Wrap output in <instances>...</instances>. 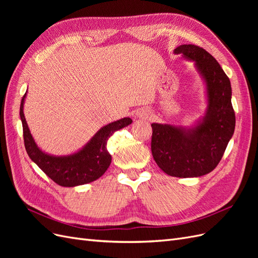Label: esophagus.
I'll return each mask as SVG.
<instances>
[{
  "instance_id": "esophagus-1",
  "label": "esophagus",
  "mask_w": 258,
  "mask_h": 258,
  "mask_svg": "<svg viewBox=\"0 0 258 258\" xmlns=\"http://www.w3.org/2000/svg\"><path fill=\"white\" fill-rule=\"evenodd\" d=\"M147 113H142V115H141V117H143V118H146V117H147Z\"/></svg>"
}]
</instances>
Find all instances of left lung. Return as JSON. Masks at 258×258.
I'll use <instances>...</instances> for the list:
<instances>
[{
  "instance_id": "obj_1",
  "label": "left lung",
  "mask_w": 258,
  "mask_h": 258,
  "mask_svg": "<svg viewBox=\"0 0 258 258\" xmlns=\"http://www.w3.org/2000/svg\"><path fill=\"white\" fill-rule=\"evenodd\" d=\"M195 61L207 85L208 110L204 120L191 129L152 123V154L158 167L171 176L196 177L220 163L236 126L228 76L213 56L197 45L174 49Z\"/></svg>"
}]
</instances>
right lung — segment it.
<instances>
[{"instance_id":"obj_1","label":"right lung","mask_w":258,"mask_h":258,"mask_svg":"<svg viewBox=\"0 0 258 258\" xmlns=\"http://www.w3.org/2000/svg\"><path fill=\"white\" fill-rule=\"evenodd\" d=\"M27 92L21 99L20 118L22 121L23 141L29 157L48 175L54 183L63 187H73L96 181L103 175L112 161L108 154L106 142L115 131L128 126L132 122L129 117L108 123L93 136L83 150L70 156H50L42 152L35 144L30 134L23 115V102Z\"/></svg>"}]
</instances>
